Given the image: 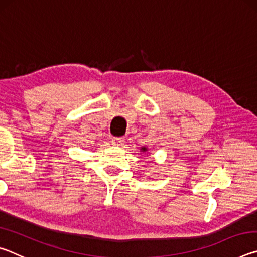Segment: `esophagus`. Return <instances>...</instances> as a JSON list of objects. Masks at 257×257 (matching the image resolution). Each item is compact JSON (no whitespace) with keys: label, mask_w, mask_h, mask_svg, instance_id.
Segmentation results:
<instances>
[{"label":"esophagus","mask_w":257,"mask_h":257,"mask_svg":"<svg viewBox=\"0 0 257 257\" xmlns=\"http://www.w3.org/2000/svg\"><path fill=\"white\" fill-rule=\"evenodd\" d=\"M124 141H125L124 137H113V138H112V143H113V144H114V145H121V144H123Z\"/></svg>","instance_id":"34e87169"}]
</instances>
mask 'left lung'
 Listing matches in <instances>:
<instances>
[{"label":"left lung","mask_w":257,"mask_h":257,"mask_svg":"<svg viewBox=\"0 0 257 257\" xmlns=\"http://www.w3.org/2000/svg\"><path fill=\"white\" fill-rule=\"evenodd\" d=\"M143 151H146V149H143Z\"/></svg>","instance_id":"left-lung-1"}]
</instances>
